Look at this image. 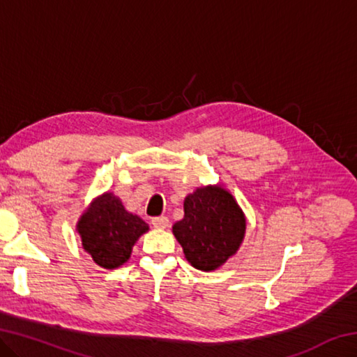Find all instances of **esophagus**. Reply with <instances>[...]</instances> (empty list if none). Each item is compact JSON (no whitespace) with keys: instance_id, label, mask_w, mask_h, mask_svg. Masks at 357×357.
<instances>
[{"instance_id":"34e87169","label":"esophagus","mask_w":357,"mask_h":357,"mask_svg":"<svg viewBox=\"0 0 357 357\" xmlns=\"http://www.w3.org/2000/svg\"><path fill=\"white\" fill-rule=\"evenodd\" d=\"M151 223H153L155 228L165 229V228H168V225H170V220H168V217L160 215V217H154V219L151 220Z\"/></svg>"}]
</instances>
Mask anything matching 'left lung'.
<instances>
[{"label": "left lung", "mask_w": 357, "mask_h": 357, "mask_svg": "<svg viewBox=\"0 0 357 357\" xmlns=\"http://www.w3.org/2000/svg\"><path fill=\"white\" fill-rule=\"evenodd\" d=\"M245 214L220 184L197 187L184 198V219L173 234L193 268L209 273L236 255L245 236Z\"/></svg>", "instance_id": "obj_1"}]
</instances>
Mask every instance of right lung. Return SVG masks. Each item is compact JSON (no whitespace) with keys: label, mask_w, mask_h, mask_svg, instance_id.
Here are the masks:
<instances>
[{"label":"right lung","mask_w":357,"mask_h":357,"mask_svg":"<svg viewBox=\"0 0 357 357\" xmlns=\"http://www.w3.org/2000/svg\"><path fill=\"white\" fill-rule=\"evenodd\" d=\"M148 229V223L129 213L113 192L96 197L77 222L84 252L104 269L128 263L135 243Z\"/></svg>","instance_id":"right-lung-1"}]
</instances>
